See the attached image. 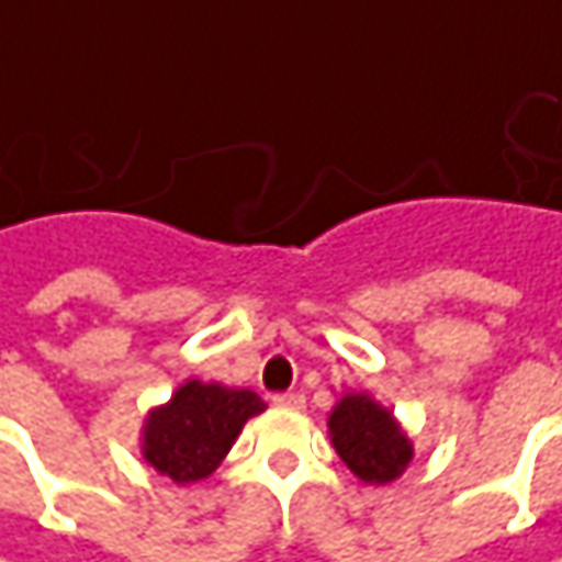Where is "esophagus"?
<instances>
[{
  "mask_svg": "<svg viewBox=\"0 0 562 562\" xmlns=\"http://www.w3.org/2000/svg\"><path fill=\"white\" fill-rule=\"evenodd\" d=\"M271 403L281 406V409H303V406H306V397H303L300 391H288V394H274Z\"/></svg>",
  "mask_w": 562,
  "mask_h": 562,
  "instance_id": "34e87169",
  "label": "esophagus"
}]
</instances>
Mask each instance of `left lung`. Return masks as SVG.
Returning a JSON list of instances; mask_svg holds the SVG:
<instances>
[{
  "label": "left lung",
  "mask_w": 562,
  "mask_h": 562,
  "mask_svg": "<svg viewBox=\"0 0 562 562\" xmlns=\"http://www.w3.org/2000/svg\"><path fill=\"white\" fill-rule=\"evenodd\" d=\"M328 428L340 460L369 485L394 482L413 460V443L400 431L394 416L366 394H347L340 400Z\"/></svg>",
  "instance_id": "1"
}]
</instances>
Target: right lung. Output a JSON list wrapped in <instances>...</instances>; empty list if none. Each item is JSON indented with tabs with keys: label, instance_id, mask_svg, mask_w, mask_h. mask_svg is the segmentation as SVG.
I'll use <instances>...</instances> for the list:
<instances>
[{
	"label": "right lung",
	"instance_id": "obj_1",
	"mask_svg": "<svg viewBox=\"0 0 562 562\" xmlns=\"http://www.w3.org/2000/svg\"><path fill=\"white\" fill-rule=\"evenodd\" d=\"M266 403L252 391L187 381L171 403L153 409L143 428V457L178 485L200 482L225 460L244 422Z\"/></svg>",
	"mask_w": 562,
	"mask_h": 562
}]
</instances>
